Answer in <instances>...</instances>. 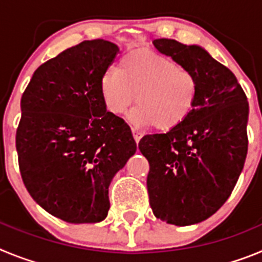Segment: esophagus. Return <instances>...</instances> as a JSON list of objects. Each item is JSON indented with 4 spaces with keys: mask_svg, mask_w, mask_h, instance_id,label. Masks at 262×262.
<instances>
[{
    "mask_svg": "<svg viewBox=\"0 0 262 262\" xmlns=\"http://www.w3.org/2000/svg\"><path fill=\"white\" fill-rule=\"evenodd\" d=\"M131 131H133V136H134V139H135V142L139 143V140L142 139L143 134L140 133V131H138V129H136V128H133V129H131Z\"/></svg>",
    "mask_w": 262,
    "mask_h": 262,
    "instance_id": "esophagus-1",
    "label": "esophagus"
}]
</instances>
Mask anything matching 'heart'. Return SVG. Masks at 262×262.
Segmentation results:
<instances>
[{
    "label": "heart",
    "mask_w": 262,
    "mask_h": 262,
    "mask_svg": "<svg viewBox=\"0 0 262 262\" xmlns=\"http://www.w3.org/2000/svg\"><path fill=\"white\" fill-rule=\"evenodd\" d=\"M99 92L106 110L124 115L131 105V120L138 126H155L169 131L181 126L195 108L200 81L193 71L174 60L149 52L134 51L110 67L99 80Z\"/></svg>",
    "instance_id": "heart-1"
}]
</instances>
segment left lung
I'll return each instance as SVG.
<instances>
[{
	"instance_id": "1",
	"label": "left lung",
	"mask_w": 262,
	"mask_h": 262,
	"mask_svg": "<svg viewBox=\"0 0 262 262\" xmlns=\"http://www.w3.org/2000/svg\"><path fill=\"white\" fill-rule=\"evenodd\" d=\"M154 45L200 81L190 117L139 142L149 163L147 189L155 216L190 226L221 209L239 180L248 152V102L235 75L202 47L164 38Z\"/></svg>"
}]
</instances>
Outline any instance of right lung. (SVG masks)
I'll use <instances>...</instances> for the list:
<instances>
[{"instance_id":"right-lung-1","label":"right lung","mask_w":262,"mask_h":262,"mask_svg":"<svg viewBox=\"0 0 262 262\" xmlns=\"http://www.w3.org/2000/svg\"><path fill=\"white\" fill-rule=\"evenodd\" d=\"M118 46L81 41L41 64L20 99L15 136L30 195L68 223H98L110 209L108 186L136 152L128 124L103 105L99 80Z\"/></svg>"}]
</instances>
